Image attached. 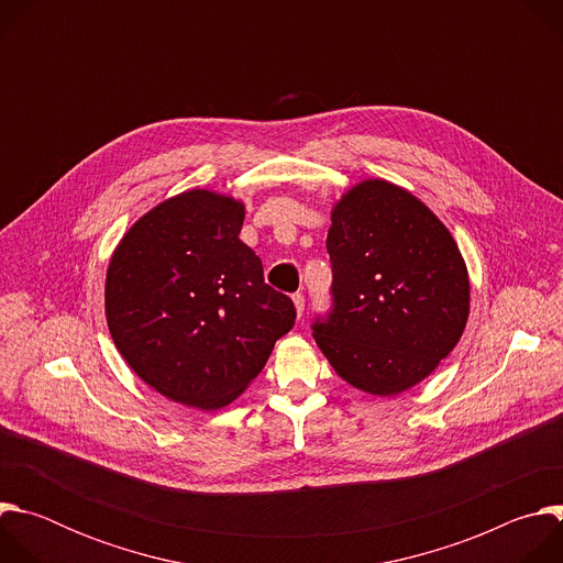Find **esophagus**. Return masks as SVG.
Listing matches in <instances>:
<instances>
[{
    "instance_id": "obj_1",
    "label": "esophagus",
    "mask_w": 563,
    "mask_h": 563,
    "mask_svg": "<svg viewBox=\"0 0 563 563\" xmlns=\"http://www.w3.org/2000/svg\"><path fill=\"white\" fill-rule=\"evenodd\" d=\"M291 300H294V309H296V313H298V316H302V309H305V298H302V294H294V296H291Z\"/></svg>"
}]
</instances>
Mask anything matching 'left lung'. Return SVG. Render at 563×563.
<instances>
[{
  "label": "left lung",
  "instance_id": "8db88e82",
  "mask_svg": "<svg viewBox=\"0 0 563 563\" xmlns=\"http://www.w3.org/2000/svg\"><path fill=\"white\" fill-rule=\"evenodd\" d=\"M334 311L313 339L352 387L394 396L459 343L470 276L450 229L412 191L365 178L332 205Z\"/></svg>",
  "mask_w": 563,
  "mask_h": 563
}]
</instances>
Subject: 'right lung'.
<instances>
[{
  "mask_svg": "<svg viewBox=\"0 0 563 563\" xmlns=\"http://www.w3.org/2000/svg\"><path fill=\"white\" fill-rule=\"evenodd\" d=\"M245 202L189 189L140 216L111 254L104 313L126 365L155 391L213 412L243 394L294 320L240 240Z\"/></svg>",
  "mask_w": 563,
  "mask_h": 563,
  "instance_id": "1",
  "label": "right lung"
}]
</instances>
